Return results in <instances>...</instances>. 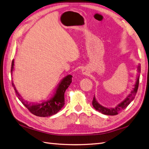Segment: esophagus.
I'll return each instance as SVG.
<instances>
[{
	"label": "esophagus",
	"instance_id": "obj_1",
	"mask_svg": "<svg viewBox=\"0 0 149 149\" xmlns=\"http://www.w3.org/2000/svg\"><path fill=\"white\" fill-rule=\"evenodd\" d=\"M82 72H83V74H85V75H88L89 74V72L87 71L86 70H83Z\"/></svg>",
	"mask_w": 149,
	"mask_h": 149
}]
</instances>
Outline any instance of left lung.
<instances>
[{
	"label": "left lung",
	"instance_id": "8db88e82",
	"mask_svg": "<svg viewBox=\"0 0 149 149\" xmlns=\"http://www.w3.org/2000/svg\"><path fill=\"white\" fill-rule=\"evenodd\" d=\"M140 70H141V66H140V65H139V66H138V71H139V72H140ZM139 78H140L139 77L137 78L136 84L135 85V88H134L133 90L131 92V93H130V95L127 97V98L125 100H123L121 104L118 105V106L115 108L107 109L106 107H104L102 106L100 104L98 103V102L95 99V97H93V99L92 100V105H93V107L95 108L97 111H99L100 112H101V113L106 114V115L114 116V115L118 114L121 111L124 110L125 109L127 106H128L130 103H131L132 101L134 99V98H135L136 94V92H137L138 88H139Z\"/></svg>",
	"mask_w": 149,
	"mask_h": 149
}]
</instances>
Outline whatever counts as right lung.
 <instances>
[{
	"mask_svg": "<svg viewBox=\"0 0 149 149\" xmlns=\"http://www.w3.org/2000/svg\"><path fill=\"white\" fill-rule=\"evenodd\" d=\"M13 69L14 59L12 61L11 70H10L11 74L13 73ZM72 77L71 75H68L67 77L63 79V81H61L59 86H58L55 95L54 96L51 100L38 104H31L26 102V101H24L19 93L17 92L13 81L12 85L14 87L18 99L31 114L39 117H47L56 114L64 106V93L71 84L72 81Z\"/></svg>",
	"mask_w": 149,
	"mask_h": 149,
	"instance_id": "obj_1",
	"label": "right lung"
}]
</instances>
